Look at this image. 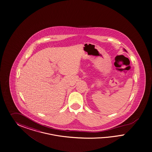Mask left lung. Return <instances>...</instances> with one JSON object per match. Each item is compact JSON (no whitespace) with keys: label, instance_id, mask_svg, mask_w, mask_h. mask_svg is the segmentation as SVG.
<instances>
[{"label":"left lung","instance_id":"left-lung-1","mask_svg":"<svg viewBox=\"0 0 152 152\" xmlns=\"http://www.w3.org/2000/svg\"><path fill=\"white\" fill-rule=\"evenodd\" d=\"M124 50L125 51H126V50H125V49H124Z\"/></svg>","mask_w":152,"mask_h":152}]
</instances>
